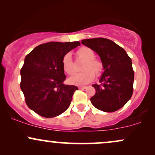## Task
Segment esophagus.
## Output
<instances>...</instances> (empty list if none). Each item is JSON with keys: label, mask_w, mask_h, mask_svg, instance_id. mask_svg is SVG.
I'll use <instances>...</instances> for the list:
<instances>
[{"label": "esophagus", "mask_w": 155, "mask_h": 155, "mask_svg": "<svg viewBox=\"0 0 155 155\" xmlns=\"http://www.w3.org/2000/svg\"><path fill=\"white\" fill-rule=\"evenodd\" d=\"M86 88H87L86 86H80V87H79V90H84V89H86Z\"/></svg>", "instance_id": "34e87169"}]
</instances>
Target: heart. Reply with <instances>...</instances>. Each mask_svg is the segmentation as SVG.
Returning <instances> with one entry per match:
<instances>
[{"label":"heart","instance_id":"b5f03b06","mask_svg":"<svg viewBox=\"0 0 155 155\" xmlns=\"http://www.w3.org/2000/svg\"><path fill=\"white\" fill-rule=\"evenodd\" d=\"M78 60H84L81 66L82 72L71 76L68 79V83L74 85H84L91 82L96 76H100L104 71V64L101 60L95 59V52L90 48L83 47L76 51ZM62 66L64 72L69 76L75 74L76 69L71 57L69 54L63 56Z\"/></svg>","mask_w":155,"mask_h":155}]
</instances>
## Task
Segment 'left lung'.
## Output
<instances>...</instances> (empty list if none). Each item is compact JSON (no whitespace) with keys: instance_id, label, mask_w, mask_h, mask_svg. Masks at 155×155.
Here are the masks:
<instances>
[{"instance_id":"left-lung-1","label":"left lung","mask_w":155,"mask_h":155,"mask_svg":"<svg viewBox=\"0 0 155 155\" xmlns=\"http://www.w3.org/2000/svg\"><path fill=\"white\" fill-rule=\"evenodd\" d=\"M81 43L97 52L104 64L101 84L92 85L95 94L90 98L92 104L105 112L117 111L132 97L134 81L132 60L123 48L109 39H84Z\"/></svg>"}]
</instances>
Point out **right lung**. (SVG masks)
Segmentation results:
<instances>
[{
	"label": "right lung",
	"mask_w": 155,
	"mask_h": 155,
	"mask_svg": "<svg viewBox=\"0 0 155 155\" xmlns=\"http://www.w3.org/2000/svg\"><path fill=\"white\" fill-rule=\"evenodd\" d=\"M79 45V41L48 42L38 45L25 58L20 88L27 106L40 116L57 117L70 106L78 87L63 84L66 76L62 59Z\"/></svg>",
	"instance_id": "obj_1"
}]
</instances>
